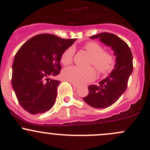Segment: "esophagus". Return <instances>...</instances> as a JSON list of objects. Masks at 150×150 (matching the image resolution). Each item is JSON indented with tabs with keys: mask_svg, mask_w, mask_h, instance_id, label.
Wrapping results in <instances>:
<instances>
[{
	"mask_svg": "<svg viewBox=\"0 0 150 150\" xmlns=\"http://www.w3.org/2000/svg\"><path fill=\"white\" fill-rule=\"evenodd\" d=\"M71 84H72V86H73L74 87V88H78V87H79V85L76 84V83H71Z\"/></svg>",
	"mask_w": 150,
	"mask_h": 150,
	"instance_id": "34e87169",
	"label": "esophagus"
}]
</instances>
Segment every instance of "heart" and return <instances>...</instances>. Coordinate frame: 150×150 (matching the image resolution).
Masks as SVG:
<instances>
[{
    "label": "heart",
    "mask_w": 150,
    "mask_h": 150,
    "mask_svg": "<svg viewBox=\"0 0 150 150\" xmlns=\"http://www.w3.org/2000/svg\"><path fill=\"white\" fill-rule=\"evenodd\" d=\"M83 48L91 56L89 65L93 66L99 74H106L112 70L115 62L112 53L104 51L103 46L94 41H89L85 43ZM74 54V48L73 46L69 47L63 52L61 56V62L64 66L71 64ZM62 76L64 79L71 83L83 84L94 80L96 76V71L92 67L80 69L71 67L63 71Z\"/></svg>",
    "instance_id": "obj_1"
}]
</instances>
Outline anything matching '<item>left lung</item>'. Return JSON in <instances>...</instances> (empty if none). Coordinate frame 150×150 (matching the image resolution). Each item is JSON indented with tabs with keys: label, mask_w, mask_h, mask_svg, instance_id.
Segmentation results:
<instances>
[{
	"label": "left lung",
	"mask_w": 150,
	"mask_h": 150,
	"mask_svg": "<svg viewBox=\"0 0 150 150\" xmlns=\"http://www.w3.org/2000/svg\"><path fill=\"white\" fill-rule=\"evenodd\" d=\"M100 41L114 51L116 64L107 78L98 85L88 86V94L83 101L91 107L103 109L114 104L126 91L128 80L133 70L132 54L127 43L113 33H101L90 37Z\"/></svg>",
	"instance_id": "1"
}]
</instances>
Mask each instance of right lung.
I'll return each mask as SVG.
<instances>
[{"label": "right lung", "instance_id": "obj_1", "mask_svg": "<svg viewBox=\"0 0 150 150\" xmlns=\"http://www.w3.org/2000/svg\"><path fill=\"white\" fill-rule=\"evenodd\" d=\"M75 41L41 33L16 54L11 83L18 103L30 114L44 113L54 106L61 81L49 77L60 73L61 56Z\"/></svg>", "mask_w": 150, "mask_h": 150}]
</instances>
